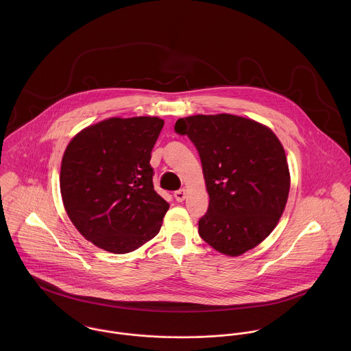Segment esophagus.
I'll return each instance as SVG.
<instances>
[{"instance_id":"esophagus-1","label":"esophagus","mask_w":351,"mask_h":351,"mask_svg":"<svg viewBox=\"0 0 351 351\" xmlns=\"http://www.w3.org/2000/svg\"><path fill=\"white\" fill-rule=\"evenodd\" d=\"M185 197H186V191L185 189H180V191H177L174 193V199L178 201V202H182V201L185 200Z\"/></svg>"}]
</instances>
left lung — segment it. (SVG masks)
I'll return each mask as SVG.
<instances>
[{"label": "left lung", "instance_id": "obj_1", "mask_svg": "<svg viewBox=\"0 0 351 351\" xmlns=\"http://www.w3.org/2000/svg\"><path fill=\"white\" fill-rule=\"evenodd\" d=\"M174 130L188 135L200 155L209 195L201 238L230 256L254 249L274 230L288 200L282 145L270 128L227 113L178 119Z\"/></svg>", "mask_w": 351, "mask_h": 351}]
</instances>
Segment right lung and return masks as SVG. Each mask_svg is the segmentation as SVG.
<instances>
[{"mask_svg": "<svg viewBox=\"0 0 351 351\" xmlns=\"http://www.w3.org/2000/svg\"><path fill=\"white\" fill-rule=\"evenodd\" d=\"M163 124L150 116L112 117L82 130L63 154L64 209L102 250L131 252L160 230L169 204L154 191L150 159Z\"/></svg>", "mask_w": 351, "mask_h": 351, "instance_id": "right-lung-1", "label": "right lung"}]
</instances>
